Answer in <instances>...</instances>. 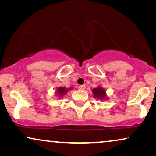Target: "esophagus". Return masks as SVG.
Returning <instances> with one entry per match:
<instances>
[{"instance_id":"34e87169","label":"esophagus","mask_w":156,"mask_h":156,"mask_svg":"<svg viewBox=\"0 0 156 156\" xmlns=\"http://www.w3.org/2000/svg\"><path fill=\"white\" fill-rule=\"evenodd\" d=\"M79 90H85V85H80L79 86Z\"/></svg>"}]
</instances>
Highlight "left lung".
Returning a JSON list of instances; mask_svg holds the SVG:
<instances>
[{
    "mask_svg": "<svg viewBox=\"0 0 156 156\" xmlns=\"http://www.w3.org/2000/svg\"><path fill=\"white\" fill-rule=\"evenodd\" d=\"M92 92L94 98H99L101 100H105L109 98L107 96L106 90L103 88V87H101V86H98V87H96V88H93L92 90Z\"/></svg>",
    "mask_w": 156,
    "mask_h": 156,
    "instance_id": "left-lung-1",
    "label": "left lung"
}]
</instances>
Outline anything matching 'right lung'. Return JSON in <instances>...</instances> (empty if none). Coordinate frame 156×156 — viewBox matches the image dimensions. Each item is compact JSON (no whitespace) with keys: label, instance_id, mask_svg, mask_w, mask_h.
<instances>
[{"label":"right lung","instance_id":"obj_1","mask_svg":"<svg viewBox=\"0 0 156 156\" xmlns=\"http://www.w3.org/2000/svg\"><path fill=\"white\" fill-rule=\"evenodd\" d=\"M70 90H71V87L66 88V87H59L57 88L55 94L56 95V96H58L59 98H61V97H63L64 95L66 94L68 91H69Z\"/></svg>","mask_w":156,"mask_h":156}]
</instances>
